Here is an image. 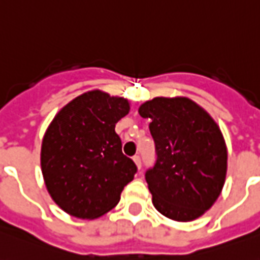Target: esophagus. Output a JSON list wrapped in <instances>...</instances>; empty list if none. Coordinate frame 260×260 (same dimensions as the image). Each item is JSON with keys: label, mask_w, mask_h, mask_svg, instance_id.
Masks as SVG:
<instances>
[{"label": "esophagus", "mask_w": 260, "mask_h": 260, "mask_svg": "<svg viewBox=\"0 0 260 260\" xmlns=\"http://www.w3.org/2000/svg\"><path fill=\"white\" fill-rule=\"evenodd\" d=\"M133 161H134V162H136V166H137V168L140 170V168H141V158H140V155H134Z\"/></svg>", "instance_id": "34e87169"}]
</instances>
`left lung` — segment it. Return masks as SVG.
Returning a JSON list of instances; mask_svg holds the SVG:
<instances>
[{"label":"left lung","instance_id":"left-lung-1","mask_svg":"<svg viewBox=\"0 0 260 260\" xmlns=\"http://www.w3.org/2000/svg\"><path fill=\"white\" fill-rule=\"evenodd\" d=\"M150 120L157 160L146 171L155 209L188 222L208 211L222 191L228 151L214 119L187 98H154L139 107Z\"/></svg>","mask_w":260,"mask_h":260}]
</instances>
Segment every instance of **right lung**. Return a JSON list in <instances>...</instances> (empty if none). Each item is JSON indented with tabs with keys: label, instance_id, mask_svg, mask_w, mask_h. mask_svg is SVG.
Here are the masks:
<instances>
[{
	"label": "right lung",
	"instance_id": "1",
	"mask_svg": "<svg viewBox=\"0 0 260 260\" xmlns=\"http://www.w3.org/2000/svg\"><path fill=\"white\" fill-rule=\"evenodd\" d=\"M128 100L100 90L62 107L42 140L41 167L52 200L69 215L94 219L114 208L137 167L121 151L116 123Z\"/></svg>",
	"mask_w": 260,
	"mask_h": 260
}]
</instances>
